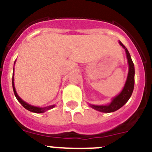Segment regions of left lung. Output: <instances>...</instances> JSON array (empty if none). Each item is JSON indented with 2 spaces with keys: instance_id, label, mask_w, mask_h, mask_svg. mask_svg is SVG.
I'll use <instances>...</instances> for the list:
<instances>
[{
  "instance_id": "1",
  "label": "left lung",
  "mask_w": 152,
  "mask_h": 152,
  "mask_svg": "<svg viewBox=\"0 0 152 152\" xmlns=\"http://www.w3.org/2000/svg\"><path fill=\"white\" fill-rule=\"evenodd\" d=\"M119 44L125 49L126 52V56L128 59L129 63V74L127 80H126V84L124 86V88L122 91V92L119 94L118 96L114 98L109 105L106 106H95L91 105L92 108L95 109L96 110L100 111L102 113H112L114 111L117 110L119 108H121L126 102L128 101L130 96H132V91L134 89V84H135V67L132 62V60L131 58L129 52L127 50L124 45L119 41Z\"/></svg>"
}]
</instances>
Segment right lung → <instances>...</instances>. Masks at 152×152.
Masks as SVG:
<instances>
[{
	"label": "right lung",
	"instance_id": "right-lung-1",
	"mask_svg": "<svg viewBox=\"0 0 152 152\" xmlns=\"http://www.w3.org/2000/svg\"><path fill=\"white\" fill-rule=\"evenodd\" d=\"M12 84H13V92H14V95H15L16 98H17V100H18V101L21 103V105H22L24 108L26 109L27 110L30 111V112L36 113H44L45 110H47L52 109L55 107L54 105H52V106H49V107H44V108H40V107H33V106L29 105V104H28L27 103L24 102L23 100L22 99H21V98L18 96V95H17V92H16L15 87H14V83H13V78H12Z\"/></svg>",
	"mask_w": 152,
	"mask_h": 152
}]
</instances>
